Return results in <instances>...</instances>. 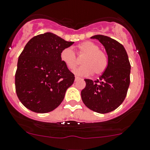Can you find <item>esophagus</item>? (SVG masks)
I'll use <instances>...</instances> for the list:
<instances>
[{"instance_id":"34e87169","label":"esophagus","mask_w":150,"mask_h":150,"mask_svg":"<svg viewBox=\"0 0 150 150\" xmlns=\"http://www.w3.org/2000/svg\"><path fill=\"white\" fill-rule=\"evenodd\" d=\"M81 79V78H79V77L78 76H75V81H78V80H80Z\"/></svg>"}]
</instances>
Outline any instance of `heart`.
Wrapping results in <instances>:
<instances>
[{"instance_id": "1", "label": "heart", "mask_w": 150, "mask_h": 150, "mask_svg": "<svg viewBox=\"0 0 150 150\" xmlns=\"http://www.w3.org/2000/svg\"><path fill=\"white\" fill-rule=\"evenodd\" d=\"M79 56H84L81 60L83 65L74 70V73L81 76H88L91 74L99 75L103 74L108 65L107 56L99 46L91 41H85L77 47ZM62 62L69 69H73L79 63L75 52L70 47L62 50L60 54Z\"/></svg>"}]
</instances>
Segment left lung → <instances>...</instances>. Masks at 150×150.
I'll return each instance as SVG.
<instances>
[{
    "instance_id": "8db88e82",
    "label": "left lung",
    "mask_w": 150,
    "mask_h": 150,
    "mask_svg": "<svg viewBox=\"0 0 150 150\" xmlns=\"http://www.w3.org/2000/svg\"><path fill=\"white\" fill-rule=\"evenodd\" d=\"M99 40L108 55V66L97 81L85 79L81 91L85 105L93 111L106 114L117 109L125 99L130 85V64L124 46L103 35L91 37Z\"/></svg>"
}]
</instances>
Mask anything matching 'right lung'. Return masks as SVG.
Segmentation results:
<instances>
[{"label":"right lung","mask_w":150,"mask_h":150,"mask_svg":"<svg viewBox=\"0 0 150 150\" xmlns=\"http://www.w3.org/2000/svg\"><path fill=\"white\" fill-rule=\"evenodd\" d=\"M73 43L47 32L33 36L26 44L15 73L16 93L25 107L45 114L62 103L75 75L62 62L60 54Z\"/></svg>","instance_id":"1"}]
</instances>
